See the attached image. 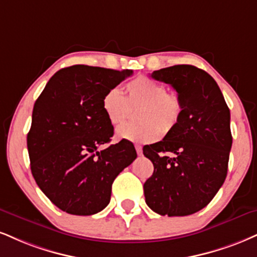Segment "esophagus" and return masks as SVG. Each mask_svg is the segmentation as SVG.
I'll use <instances>...</instances> for the list:
<instances>
[{
    "label": "esophagus",
    "mask_w": 257,
    "mask_h": 257,
    "mask_svg": "<svg viewBox=\"0 0 257 257\" xmlns=\"http://www.w3.org/2000/svg\"><path fill=\"white\" fill-rule=\"evenodd\" d=\"M135 150H137L138 156H141V154H142V147L140 146V145H137V146H135Z\"/></svg>",
    "instance_id": "esophagus-1"
}]
</instances>
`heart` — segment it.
<instances>
[{"label":"heart","instance_id":"obj_1","mask_svg":"<svg viewBox=\"0 0 257 257\" xmlns=\"http://www.w3.org/2000/svg\"><path fill=\"white\" fill-rule=\"evenodd\" d=\"M126 97L118 88H110L104 94L101 107L112 125L128 118L132 107L138 111L139 123H125L116 131L119 140L150 144L158 140L160 133H169L178 124L183 112L182 99L175 92L146 75L137 76L125 85Z\"/></svg>","mask_w":257,"mask_h":257}]
</instances>
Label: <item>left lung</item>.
Returning <instances> with one entry per match:
<instances>
[{
  "instance_id": "1",
  "label": "left lung",
  "mask_w": 257,
  "mask_h": 257,
  "mask_svg": "<svg viewBox=\"0 0 257 257\" xmlns=\"http://www.w3.org/2000/svg\"><path fill=\"white\" fill-rule=\"evenodd\" d=\"M151 76L176 89L183 112L162 141L144 147L154 166L144 184L145 199L160 215H190L211 202L226 178L232 146L230 110L218 83L200 68L178 64ZM168 152L172 157L162 154Z\"/></svg>"
}]
</instances>
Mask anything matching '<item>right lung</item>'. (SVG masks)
<instances>
[{
  "label": "right lung",
  "mask_w": 257,
  "mask_h": 257,
  "mask_svg": "<svg viewBox=\"0 0 257 257\" xmlns=\"http://www.w3.org/2000/svg\"><path fill=\"white\" fill-rule=\"evenodd\" d=\"M133 70L76 66L52 75L36 100L27 134L31 171L40 190L63 212L91 215L109 205L111 187L137 159L131 141L105 150L113 126L101 100Z\"/></svg>",
  "instance_id": "right-lung-1"
}]
</instances>
